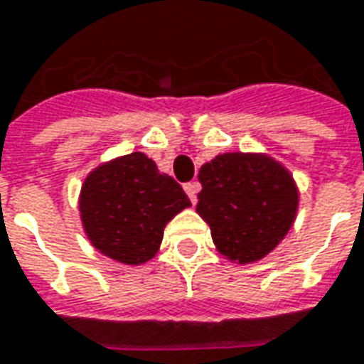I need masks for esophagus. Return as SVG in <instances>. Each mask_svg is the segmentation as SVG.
<instances>
[{"mask_svg":"<svg viewBox=\"0 0 364 364\" xmlns=\"http://www.w3.org/2000/svg\"><path fill=\"white\" fill-rule=\"evenodd\" d=\"M184 190H186L188 198L192 200V204H194L200 192V182H188V184H184Z\"/></svg>","mask_w":364,"mask_h":364,"instance_id":"obj_1","label":"esophagus"}]
</instances>
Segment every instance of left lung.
Instances as JSON below:
<instances>
[{
    "label": "left lung",
    "instance_id": "obj_1",
    "mask_svg": "<svg viewBox=\"0 0 364 364\" xmlns=\"http://www.w3.org/2000/svg\"><path fill=\"white\" fill-rule=\"evenodd\" d=\"M198 214L220 255L255 262L292 226L299 194L290 174L270 158L222 154L200 168Z\"/></svg>",
    "mask_w": 364,
    "mask_h": 364
}]
</instances>
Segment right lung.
I'll return each mask as SVG.
<instances>
[{
    "label": "right lung",
    "mask_w": 364,
    "mask_h": 364,
    "mask_svg": "<svg viewBox=\"0 0 364 364\" xmlns=\"http://www.w3.org/2000/svg\"><path fill=\"white\" fill-rule=\"evenodd\" d=\"M190 206L182 186L134 152L94 170L82 188L80 212L92 245L124 264L152 258L164 226Z\"/></svg>",
    "instance_id": "1"
}]
</instances>
